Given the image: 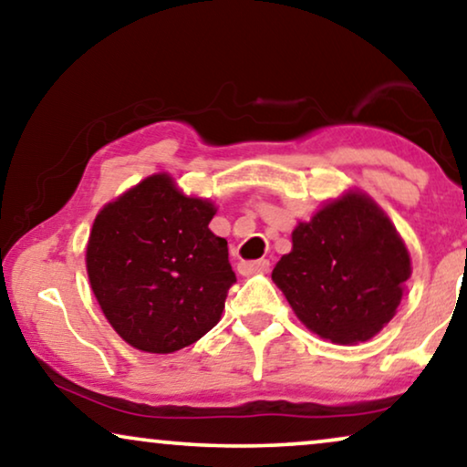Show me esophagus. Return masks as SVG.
<instances>
[{
  "label": "esophagus",
  "mask_w": 467,
  "mask_h": 467,
  "mask_svg": "<svg viewBox=\"0 0 467 467\" xmlns=\"http://www.w3.org/2000/svg\"><path fill=\"white\" fill-rule=\"evenodd\" d=\"M270 270V261L267 259H257V261H240L238 272L242 276H251V274L257 272H267Z\"/></svg>",
  "instance_id": "obj_1"
}]
</instances>
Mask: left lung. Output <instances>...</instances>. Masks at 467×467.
I'll return each instance as SVG.
<instances>
[{
  "instance_id": "1",
  "label": "left lung",
  "mask_w": 467,
  "mask_h": 467,
  "mask_svg": "<svg viewBox=\"0 0 467 467\" xmlns=\"http://www.w3.org/2000/svg\"><path fill=\"white\" fill-rule=\"evenodd\" d=\"M272 280L299 321L334 344L374 337L395 317L410 254L372 197L348 191L291 234Z\"/></svg>"
}]
</instances>
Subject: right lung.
I'll return each instance as SVG.
<instances>
[{
  "label": "right lung",
  "mask_w": 467,
  "mask_h": 467,
  "mask_svg": "<svg viewBox=\"0 0 467 467\" xmlns=\"http://www.w3.org/2000/svg\"><path fill=\"white\" fill-rule=\"evenodd\" d=\"M214 203L152 174L95 216L87 274L108 323L133 348L174 353L219 323L235 274L208 229Z\"/></svg>",
  "instance_id": "right-lung-1"
}]
</instances>
